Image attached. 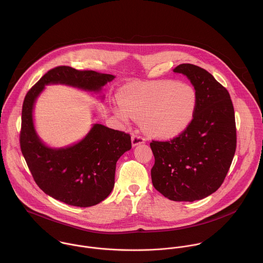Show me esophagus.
Masks as SVG:
<instances>
[{
  "label": "esophagus",
  "instance_id": "34e87169",
  "mask_svg": "<svg viewBox=\"0 0 263 263\" xmlns=\"http://www.w3.org/2000/svg\"><path fill=\"white\" fill-rule=\"evenodd\" d=\"M131 142H132V146L135 147L137 145H140L142 143H144V139L142 138L141 136L138 135H133L131 138Z\"/></svg>",
  "mask_w": 263,
  "mask_h": 263
}]
</instances>
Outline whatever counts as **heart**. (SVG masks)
<instances>
[{
  "label": "heart",
  "mask_w": 263,
  "mask_h": 263,
  "mask_svg": "<svg viewBox=\"0 0 263 263\" xmlns=\"http://www.w3.org/2000/svg\"><path fill=\"white\" fill-rule=\"evenodd\" d=\"M116 115L124 121H142L151 138L169 140L184 132L197 109V93L187 84L174 80L135 82L118 93Z\"/></svg>",
  "instance_id": "1"
}]
</instances>
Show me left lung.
Returning a JSON list of instances; mask_svg holds the SVG:
<instances>
[{
  "label": "left lung",
  "instance_id": "obj_1",
  "mask_svg": "<svg viewBox=\"0 0 263 263\" xmlns=\"http://www.w3.org/2000/svg\"><path fill=\"white\" fill-rule=\"evenodd\" d=\"M191 82L197 109L187 129L170 141H152L154 188L173 201L200 200L222 184L236 149L234 109L228 91L206 70L181 64L174 70Z\"/></svg>",
  "mask_w": 263,
  "mask_h": 263
}]
</instances>
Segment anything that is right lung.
I'll return each instance as SVG.
<instances>
[{"label": "right lung", "mask_w": 263, "mask_h": 263, "mask_svg": "<svg viewBox=\"0 0 263 263\" xmlns=\"http://www.w3.org/2000/svg\"><path fill=\"white\" fill-rule=\"evenodd\" d=\"M114 75L79 71L60 66L46 73L27 93L22 109L21 150L34 180L49 196L77 207L103 201L114 188L116 163L131 149V137L95 123L80 141L50 147L40 138L34 123L35 104L49 85H65L99 95Z\"/></svg>", "instance_id": "right-lung-1"}]
</instances>
